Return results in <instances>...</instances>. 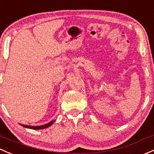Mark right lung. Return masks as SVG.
<instances>
[{
	"label": "right lung",
	"instance_id": "obj_1",
	"mask_svg": "<svg viewBox=\"0 0 154 154\" xmlns=\"http://www.w3.org/2000/svg\"><path fill=\"white\" fill-rule=\"evenodd\" d=\"M55 119L54 120H51V122H49L47 124H45L43 125H40V126H31V125H22L20 124V125L23 126L24 128H30V129H34V130H40V129H44L46 128H48L49 126H51V125L54 122Z\"/></svg>",
	"mask_w": 154,
	"mask_h": 154
}]
</instances>
